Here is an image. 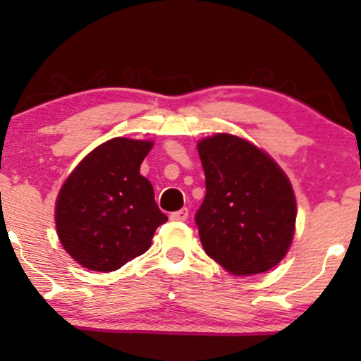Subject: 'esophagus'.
<instances>
[{"label":"esophagus","mask_w":361,"mask_h":361,"mask_svg":"<svg viewBox=\"0 0 361 361\" xmlns=\"http://www.w3.org/2000/svg\"><path fill=\"white\" fill-rule=\"evenodd\" d=\"M169 219H171V221L185 222L186 219H188V209H181V210H176V212H173L171 215H169Z\"/></svg>","instance_id":"esophagus-1"}]
</instances>
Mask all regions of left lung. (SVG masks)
I'll list each match as a JSON object with an SVG mask.
<instances>
[{
  "label": "left lung",
  "mask_w": 361,
  "mask_h": 361,
  "mask_svg": "<svg viewBox=\"0 0 361 361\" xmlns=\"http://www.w3.org/2000/svg\"><path fill=\"white\" fill-rule=\"evenodd\" d=\"M205 198L195 222L210 258L233 275H256L283 259L297 204L287 175L255 144L233 134L198 142Z\"/></svg>",
  "instance_id": "left-lung-1"
}]
</instances>
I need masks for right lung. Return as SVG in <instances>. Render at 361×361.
<instances>
[{
	"label": "right lung",
	"mask_w": 361,
	"mask_h": 361,
	"mask_svg": "<svg viewBox=\"0 0 361 361\" xmlns=\"http://www.w3.org/2000/svg\"><path fill=\"white\" fill-rule=\"evenodd\" d=\"M151 149V140H106L62 185L56 202L57 235L81 267L118 270L144 255L157 227L168 221L151 181L140 175Z\"/></svg>",
	"instance_id": "1"
}]
</instances>
